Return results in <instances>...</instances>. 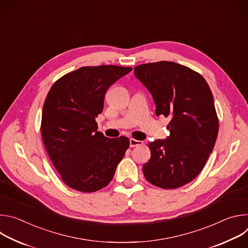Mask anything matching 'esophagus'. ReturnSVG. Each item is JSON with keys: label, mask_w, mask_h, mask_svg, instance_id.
Masks as SVG:
<instances>
[{"label": "esophagus", "mask_w": 248, "mask_h": 248, "mask_svg": "<svg viewBox=\"0 0 248 248\" xmlns=\"http://www.w3.org/2000/svg\"><path fill=\"white\" fill-rule=\"evenodd\" d=\"M142 144H143L142 141H139V140H136V139H133V138L129 139V146L130 147H135V146L142 145Z\"/></svg>", "instance_id": "obj_1"}]
</instances>
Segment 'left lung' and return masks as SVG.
<instances>
[{"mask_svg":"<svg viewBox=\"0 0 248 248\" xmlns=\"http://www.w3.org/2000/svg\"><path fill=\"white\" fill-rule=\"evenodd\" d=\"M135 77L150 91L156 116L170 117V135L149 143L145 179L164 189L179 188L200 173L215 146L219 119L214 98L204 78L173 62L134 67Z\"/></svg>","mask_w":248,"mask_h":248,"instance_id":"obj_1","label":"left lung"}]
</instances>
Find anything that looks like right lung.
Instances as JSON below:
<instances>
[{
    "instance_id": "1",
    "label": "right lung",
    "mask_w": 248,
    "mask_h": 248,
    "mask_svg": "<svg viewBox=\"0 0 248 248\" xmlns=\"http://www.w3.org/2000/svg\"><path fill=\"white\" fill-rule=\"evenodd\" d=\"M131 69L112 64L82 66L51 87L43 106L41 135L68 187L94 192L113 180L129 139L104 136L97 131L95 119L103 111L106 91Z\"/></svg>"
}]
</instances>
